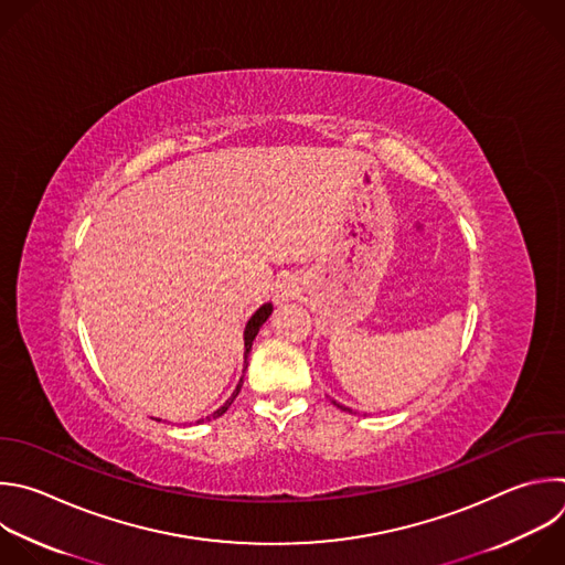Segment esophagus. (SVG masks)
<instances>
[{"instance_id":"esophagus-1","label":"esophagus","mask_w":565,"mask_h":565,"mask_svg":"<svg viewBox=\"0 0 565 565\" xmlns=\"http://www.w3.org/2000/svg\"><path fill=\"white\" fill-rule=\"evenodd\" d=\"M299 281H297V277H292V275H286V277H281L279 279V284H277V288H275V301L277 303H284V301H288V299H295L297 295H299Z\"/></svg>"}]
</instances>
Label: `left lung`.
<instances>
[{
    "label": "left lung",
    "mask_w": 565,
    "mask_h": 565,
    "mask_svg": "<svg viewBox=\"0 0 565 565\" xmlns=\"http://www.w3.org/2000/svg\"><path fill=\"white\" fill-rule=\"evenodd\" d=\"M332 404H334V406H337V408H341V411H343V413H350V415H352V411H350V408H348V406H341V404H337V402H332Z\"/></svg>",
    "instance_id": "left-lung-1"
}]
</instances>
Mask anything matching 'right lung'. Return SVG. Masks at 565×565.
Listing matches in <instances>:
<instances>
[{
	"instance_id": "right-lung-1",
	"label": "right lung",
	"mask_w": 565,
	"mask_h": 565,
	"mask_svg": "<svg viewBox=\"0 0 565 565\" xmlns=\"http://www.w3.org/2000/svg\"><path fill=\"white\" fill-rule=\"evenodd\" d=\"M273 315V303H264V306H259L257 308V312L248 319V323H246V330H244V367H248V352H250V348H253V341H255V337H257V332H259V328L266 323V319ZM242 384H244V377L239 380V384H237V388H235V393L231 395V399L222 406V408H217L211 417H206V419H217V417H222L228 408H231V404L235 402V397L239 395V391H242ZM200 422H204V419H200ZM198 422V424H200Z\"/></svg>"
}]
</instances>
